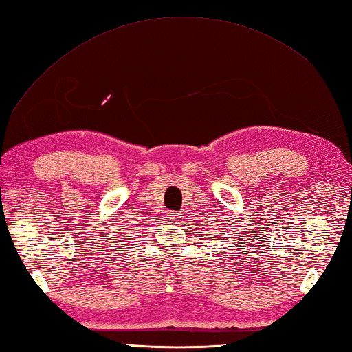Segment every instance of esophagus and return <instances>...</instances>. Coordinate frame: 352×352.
I'll list each match as a JSON object with an SVG mask.
<instances>
[{"label": "esophagus", "instance_id": "obj_1", "mask_svg": "<svg viewBox=\"0 0 352 352\" xmlns=\"http://www.w3.org/2000/svg\"><path fill=\"white\" fill-rule=\"evenodd\" d=\"M168 218H169L170 222H178V221H180V218H182V214L178 213V212H169L168 213Z\"/></svg>", "mask_w": 352, "mask_h": 352}]
</instances>
